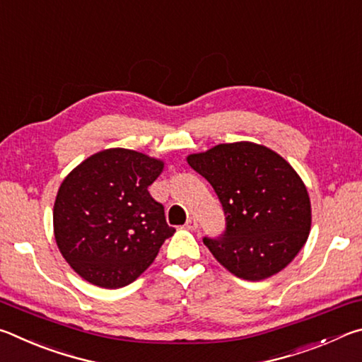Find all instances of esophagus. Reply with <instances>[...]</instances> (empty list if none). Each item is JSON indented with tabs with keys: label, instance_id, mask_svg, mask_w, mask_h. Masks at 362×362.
Masks as SVG:
<instances>
[{
	"label": "esophagus",
	"instance_id": "esophagus-1",
	"mask_svg": "<svg viewBox=\"0 0 362 362\" xmlns=\"http://www.w3.org/2000/svg\"><path fill=\"white\" fill-rule=\"evenodd\" d=\"M185 226H187V228L188 230H196V228H198V222H196V218H188L187 220V223H185Z\"/></svg>",
	"mask_w": 362,
	"mask_h": 362
}]
</instances>
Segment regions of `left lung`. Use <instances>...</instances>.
<instances>
[{
    "label": "left lung",
    "mask_w": 362,
    "mask_h": 362,
    "mask_svg": "<svg viewBox=\"0 0 362 362\" xmlns=\"http://www.w3.org/2000/svg\"><path fill=\"white\" fill-rule=\"evenodd\" d=\"M187 161L211 183L225 214L222 235L203 238L212 255L247 281L289 265L311 225L308 192L291 164L250 142L217 145Z\"/></svg>",
    "instance_id": "8db88e82"
}]
</instances>
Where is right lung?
Listing matches in <instances>:
<instances>
[{
  "instance_id": "1",
  "label": "right lung",
  "mask_w": 362,
  "mask_h": 362,
  "mask_svg": "<svg viewBox=\"0 0 362 362\" xmlns=\"http://www.w3.org/2000/svg\"><path fill=\"white\" fill-rule=\"evenodd\" d=\"M161 170L155 158L110 148L66 175L54 204V235L83 279L105 289L131 284L174 235L148 192Z\"/></svg>"
}]
</instances>
